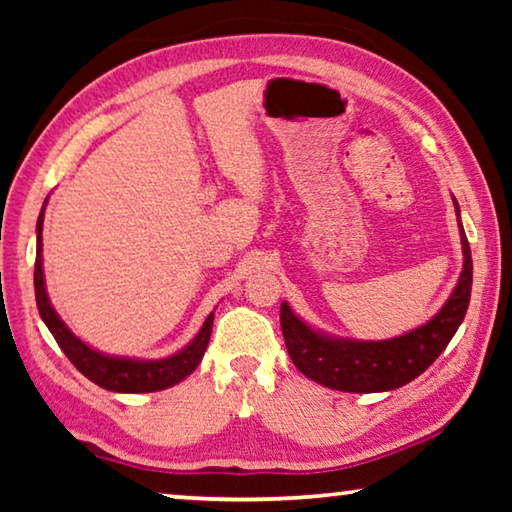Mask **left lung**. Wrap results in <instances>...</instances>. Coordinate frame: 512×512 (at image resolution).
Instances as JSON below:
<instances>
[{
    "instance_id": "8db88e82",
    "label": "left lung",
    "mask_w": 512,
    "mask_h": 512,
    "mask_svg": "<svg viewBox=\"0 0 512 512\" xmlns=\"http://www.w3.org/2000/svg\"><path fill=\"white\" fill-rule=\"evenodd\" d=\"M456 214L458 203L454 198ZM463 244V271L445 307L429 323L388 341H350L320 334L293 314L287 302L280 307V325L291 361L316 384L345 393H381L409 384L422 375L461 327L472 293V253L458 216Z\"/></svg>"
}]
</instances>
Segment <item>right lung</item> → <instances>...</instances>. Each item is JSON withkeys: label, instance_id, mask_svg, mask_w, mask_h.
Instances as JSON below:
<instances>
[{"label": "right lung", "instance_id": "obj_1", "mask_svg": "<svg viewBox=\"0 0 512 512\" xmlns=\"http://www.w3.org/2000/svg\"><path fill=\"white\" fill-rule=\"evenodd\" d=\"M45 205H42V212L38 216V225H36L38 246H36V271H33L36 302H38L40 318L45 320L49 332L54 334L60 350H63L65 357L74 363V368L83 372V375L90 381H94L97 386L106 388V391H112V393L164 391V388L176 386L178 381H183L187 375H192L203 359L207 343H210L214 314L205 318L201 332L196 334V339L189 343L187 348L176 352L173 357L155 359V361L110 357V354L92 350L90 345H85L79 339V336L72 334V329L60 320L56 309L51 307L47 289H45V273H42V221H45Z\"/></svg>", "mask_w": 512, "mask_h": 512}]
</instances>
